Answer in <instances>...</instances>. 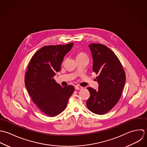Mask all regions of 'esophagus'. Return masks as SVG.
Instances as JSON below:
<instances>
[{
  "label": "esophagus",
  "mask_w": 147,
  "mask_h": 147,
  "mask_svg": "<svg viewBox=\"0 0 147 147\" xmlns=\"http://www.w3.org/2000/svg\"><path fill=\"white\" fill-rule=\"evenodd\" d=\"M75 89H76V90H81V89H82V88L81 87V86H75Z\"/></svg>",
  "instance_id": "esophagus-1"
}]
</instances>
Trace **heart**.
<instances>
[{
	"mask_svg": "<svg viewBox=\"0 0 147 147\" xmlns=\"http://www.w3.org/2000/svg\"><path fill=\"white\" fill-rule=\"evenodd\" d=\"M76 59H88V56L83 52L81 51H78L77 52L76 54Z\"/></svg>",
	"mask_w": 147,
	"mask_h": 147,
	"instance_id": "b5f03b06",
	"label": "heart"
}]
</instances>
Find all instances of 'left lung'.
Wrapping results in <instances>:
<instances>
[{"mask_svg": "<svg viewBox=\"0 0 147 147\" xmlns=\"http://www.w3.org/2000/svg\"><path fill=\"white\" fill-rule=\"evenodd\" d=\"M93 59L92 70L98 76V89L88 88L90 96L86 101L92 113L103 115L110 111L119 101L125 82V74L115 54L101 44L89 45Z\"/></svg>", "mask_w": 147, "mask_h": 147, "instance_id": "8db88e82", "label": "left lung"}]
</instances>
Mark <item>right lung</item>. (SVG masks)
Listing matches in <instances>:
<instances>
[{
  "label": "right lung",
  "mask_w": 147,
  "mask_h": 147,
  "mask_svg": "<svg viewBox=\"0 0 147 147\" xmlns=\"http://www.w3.org/2000/svg\"><path fill=\"white\" fill-rule=\"evenodd\" d=\"M73 45V42L43 47L32 56L28 66L26 87L34 104L49 117H56L64 111L74 91L73 86H61L53 78Z\"/></svg>",
  "instance_id": "right-lung-1"
}]
</instances>
